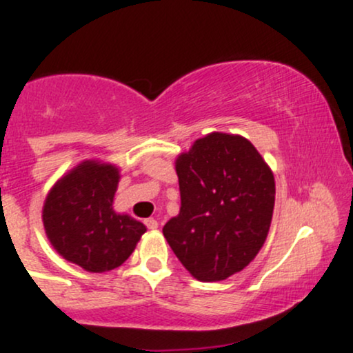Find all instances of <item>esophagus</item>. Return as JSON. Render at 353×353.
<instances>
[{
  "label": "esophagus",
  "mask_w": 353,
  "mask_h": 353,
  "mask_svg": "<svg viewBox=\"0 0 353 353\" xmlns=\"http://www.w3.org/2000/svg\"><path fill=\"white\" fill-rule=\"evenodd\" d=\"M144 224H145V228H148V229H151V230H154V229H157V228H159V224H157V221H156V219H145V221H144Z\"/></svg>",
  "instance_id": "34e87169"
}]
</instances>
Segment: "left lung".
Returning a JSON list of instances; mask_svg holds the SVG:
<instances>
[{"mask_svg": "<svg viewBox=\"0 0 353 353\" xmlns=\"http://www.w3.org/2000/svg\"><path fill=\"white\" fill-rule=\"evenodd\" d=\"M181 212L163 232L197 281L217 282L249 265L264 245L275 202L269 165L241 136L197 139L176 161Z\"/></svg>", "mask_w": 353, "mask_h": 353, "instance_id": "8db88e82", "label": "left lung"}]
</instances>
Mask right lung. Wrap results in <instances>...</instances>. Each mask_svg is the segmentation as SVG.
Wrapping results in <instances>:
<instances>
[{
  "label": "right lung",
  "instance_id": "1",
  "mask_svg": "<svg viewBox=\"0 0 353 353\" xmlns=\"http://www.w3.org/2000/svg\"><path fill=\"white\" fill-rule=\"evenodd\" d=\"M119 182L114 165L88 161L64 176L48 194L43 222L52 247L88 272H106L132 254L144 224L116 214Z\"/></svg>",
  "mask_w": 353,
  "mask_h": 353
}]
</instances>
